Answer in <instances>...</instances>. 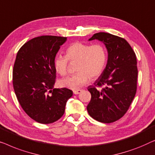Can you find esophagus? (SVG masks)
I'll use <instances>...</instances> for the list:
<instances>
[{
	"label": "esophagus",
	"mask_w": 155,
	"mask_h": 155,
	"mask_svg": "<svg viewBox=\"0 0 155 155\" xmlns=\"http://www.w3.org/2000/svg\"><path fill=\"white\" fill-rule=\"evenodd\" d=\"M81 91H82L81 90H77V91H74L73 93H74V94L78 95V94H79V93H81Z\"/></svg>",
	"instance_id": "34e87169"
}]
</instances>
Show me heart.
<instances>
[{
    "label": "heart",
    "instance_id": "obj_1",
    "mask_svg": "<svg viewBox=\"0 0 155 155\" xmlns=\"http://www.w3.org/2000/svg\"><path fill=\"white\" fill-rule=\"evenodd\" d=\"M107 51L101 44L90 45L75 42L69 45L66 56L57 55L54 60V67L60 75L67 74L68 60H77L75 74L59 81L61 88L77 91L86 85L90 80L98 78L103 72L107 63Z\"/></svg>",
    "mask_w": 155,
    "mask_h": 155
}]
</instances>
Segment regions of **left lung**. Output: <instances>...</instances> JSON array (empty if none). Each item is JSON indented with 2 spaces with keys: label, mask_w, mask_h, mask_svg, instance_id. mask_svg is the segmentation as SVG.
Here are the masks:
<instances>
[{
  "label": "left lung",
  "mask_w": 155,
  "mask_h": 155,
  "mask_svg": "<svg viewBox=\"0 0 155 155\" xmlns=\"http://www.w3.org/2000/svg\"><path fill=\"white\" fill-rule=\"evenodd\" d=\"M96 39L105 45L107 62L103 72L89 86L91 99L87 106L90 116L102 123H112L127 112L137 89L136 56L127 41L109 33L95 34L88 41ZM104 85L102 91L95 86Z\"/></svg>",
  "instance_id": "obj_1"
}]
</instances>
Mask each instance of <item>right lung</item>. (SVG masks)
I'll list each match as a JSON object with an SVG mask.
<instances>
[{"label": "right lung", "mask_w": 155, "mask_h": 155, "mask_svg": "<svg viewBox=\"0 0 155 155\" xmlns=\"http://www.w3.org/2000/svg\"><path fill=\"white\" fill-rule=\"evenodd\" d=\"M66 41V37H36L25 43L17 54L12 71L15 95L24 111L38 123L51 124L60 119L73 95L68 88H54V60Z\"/></svg>", "instance_id": "1"}]
</instances>
